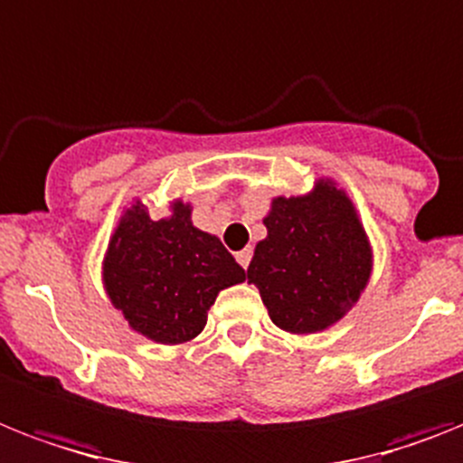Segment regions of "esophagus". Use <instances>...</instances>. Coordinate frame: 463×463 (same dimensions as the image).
Listing matches in <instances>:
<instances>
[{
    "label": "esophagus",
    "instance_id": "obj_1",
    "mask_svg": "<svg viewBox=\"0 0 463 463\" xmlns=\"http://www.w3.org/2000/svg\"><path fill=\"white\" fill-rule=\"evenodd\" d=\"M235 259H238V264L242 266V269H247V266H250V261H251V250L238 251V254H235Z\"/></svg>",
    "mask_w": 463,
    "mask_h": 463
}]
</instances>
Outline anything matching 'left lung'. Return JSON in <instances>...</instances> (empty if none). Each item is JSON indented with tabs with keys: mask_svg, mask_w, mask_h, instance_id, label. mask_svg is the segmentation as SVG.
Masks as SVG:
<instances>
[{
	"mask_svg": "<svg viewBox=\"0 0 463 463\" xmlns=\"http://www.w3.org/2000/svg\"><path fill=\"white\" fill-rule=\"evenodd\" d=\"M247 280L259 288L270 321L295 335L335 326L359 302L373 250L359 213L335 180H317L297 197H273Z\"/></svg>",
	"mask_w": 463,
	"mask_h": 463,
	"instance_id": "8db88e82",
	"label": "left lung"
}]
</instances>
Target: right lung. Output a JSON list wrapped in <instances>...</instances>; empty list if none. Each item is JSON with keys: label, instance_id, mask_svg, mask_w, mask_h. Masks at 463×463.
I'll return each instance as SVG.
<instances>
[{"label": "right lung", "instance_id": "right-lung-1", "mask_svg": "<svg viewBox=\"0 0 463 463\" xmlns=\"http://www.w3.org/2000/svg\"><path fill=\"white\" fill-rule=\"evenodd\" d=\"M242 280V266L216 235L194 228L193 206L183 199H173L171 213L159 221L135 199L101 261L111 304L135 333L159 345L194 340L219 292Z\"/></svg>", "mask_w": 463, "mask_h": 463}]
</instances>
